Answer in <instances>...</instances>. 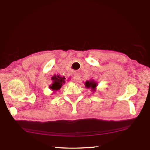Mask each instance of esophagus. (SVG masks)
<instances>
[{
    "label": "esophagus",
    "instance_id": "obj_1",
    "mask_svg": "<svg viewBox=\"0 0 150 150\" xmlns=\"http://www.w3.org/2000/svg\"><path fill=\"white\" fill-rule=\"evenodd\" d=\"M80 77H81L80 73H79V72H76V73H75L74 76H73V81H74L75 82H77L79 80Z\"/></svg>",
    "mask_w": 150,
    "mask_h": 150
}]
</instances>
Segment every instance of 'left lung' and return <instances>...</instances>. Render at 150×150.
I'll use <instances>...</instances> for the list:
<instances>
[{
    "instance_id": "left-lung-1",
    "label": "left lung",
    "mask_w": 150,
    "mask_h": 150,
    "mask_svg": "<svg viewBox=\"0 0 150 150\" xmlns=\"http://www.w3.org/2000/svg\"><path fill=\"white\" fill-rule=\"evenodd\" d=\"M85 86L87 88H91L93 91H95V89H96V87L97 86V82H95L94 81L91 80L90 81H87L85 82Z\"/></svg>"
}]
</instances>
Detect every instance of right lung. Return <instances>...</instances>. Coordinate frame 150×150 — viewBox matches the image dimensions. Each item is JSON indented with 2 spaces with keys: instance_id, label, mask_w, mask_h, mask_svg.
<instances>
[{
  "instance_id": "right-lung-1",
  "label": "right lung",
  "mask_w": 150,
  "mask_h": 150,
  "mask_svg": "<svg viewBox=\"0 0 150 150\" xmlns=\"http://www.w3.org/2000/svg\"><path fill=\"white\" fill-rule=\"evenodd\" d=\"M53 81V83L50 86V88L52 91H57L62 87L63 84L65 83L66 78L65 77H61L60 75H54L52 78Z\"/></svg>"
}]
</instances>
